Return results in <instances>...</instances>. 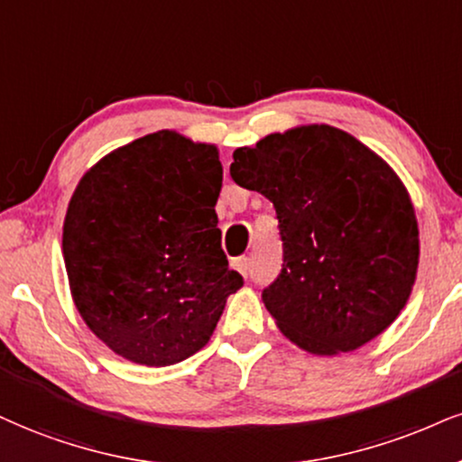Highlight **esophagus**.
<instances>
[{"instance_id": "esophagus-1", "label": "esophagus", "mask_w": 462, "mask_h": 462, "mask_svg": "<svg viewBox=\"0 0 462 462\" xmlns=\"http://www.w3.org/2000/svg\"><path fill=\"white\" fill-rule=\"evenodd\" d=\"M236 270L240 272V274L244 276V278H248V272H250V259L248 257H240V259H236Z\"/></svg>"}]
</instances>
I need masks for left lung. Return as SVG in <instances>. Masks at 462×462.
Segmentation results:
<instances>
[{"label": "left lung", "mask_w": 462, "mask_h": 462, "mask_svg": "<svg viewBox=\"0 0 462 462\" xmlns=\"http://www.w3.org/2000/svg\"><path fill=\"white\" fill-rule=\"evenodd\" d=\"M231 178L274 203L282 270L265 309L315 356L366 345L405 309L420 257L407 188L356 136L291 128L233 152Z\"/></svg>", "instance_id": "left-lung-1"}]
</instances>
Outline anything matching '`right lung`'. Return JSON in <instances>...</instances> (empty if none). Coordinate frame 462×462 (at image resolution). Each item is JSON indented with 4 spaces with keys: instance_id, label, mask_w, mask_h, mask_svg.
Returning a JSON list of instances; mask_svg holds the SVG:
<instances>
[{
    "instance_id": "right-lung-1",
    "label": "right lung",
    "mask_w": 462,
    "mask_h": 462,
    "mask_svg": "<svg viewBox=\"0 0 462 462\" xmlns=\"http://www.w3.org/2000/svg\"><path fill=\"white\" fill-rule=\"evenodd\" d=\"M216 145L158 130L119 147L79 181L64 220L77 310L134 364L171 366L208 345L244 284L220 248Z\"/></svg>"
}]
</instances>
